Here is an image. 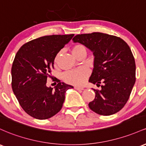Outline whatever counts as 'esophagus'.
<instances>
[{
    "mask_svg": "<svg viewBox=\"0 0 146 146\" xmlns=\"http://www.w3.org/2000/svg\"><path fill=\"white\" fill-rule=\"evenodd\" d=\"M74 88L77 90H84V88L80 87V86H75Z\"/></svg>",
    "mask_w": 146,
    "mask_h": 146,
    "instance_id": "1",
    "label": "esophagus"
}]
</instances>
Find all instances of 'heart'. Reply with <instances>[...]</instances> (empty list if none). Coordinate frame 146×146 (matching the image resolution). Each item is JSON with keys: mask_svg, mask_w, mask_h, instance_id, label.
Wrapping results in <instances>:
<instances>
[{"mask_svg": "<svg viewBox=\"0 0 146 146\" xmlns=\"http://www.w3.org/2000/svg\"><path fill=\"white\" fill-rule=\"evenodd\" d=\"M72 54L75 57H78L81 54H86V48L83 44H76L72 48ZM60 53L55 57V62H57ZM89 76V72L84 68H79L76 69L65 72L62 76V79L65 82L73 85H82L85 82Z\"/></svg>", "mask_w": 146, "mask_h": 146, "instance_id": "b5f03b06", "label": "heart"}]
</instances>
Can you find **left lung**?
Segmentation results:
<instances>
[{
  "label": "left lung",
  "mask_w": 146,
  "mask_h": 146,
  "mask_svg": "<svg viewBox=\"0 0 146 146\" xmlns=\"http://www.w3.org/2000/svg\"><path fill=\"white\" fill-rule=\"evenodd\" d=\"M73 42L90 49L94 55L89 82L101 90L93 89L96 96L89 103L92 111L103 116L119 111L127 103L136 81V64L127 43L118 36L101 33L75 36Z\"/></svg>",
  "instance_id": "1"
}]
</instances>
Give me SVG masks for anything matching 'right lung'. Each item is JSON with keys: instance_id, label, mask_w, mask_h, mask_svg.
Returning a JSON list of instances; mask_svg holds the SVG:
<instances>
[{"instance_id": "right-lung-1", "label": "right lung", "mask_w": 146, "mask_h": 146, "mask_svg": "<svg viewBox=\"0 0 146 146\" xmlns=\"http://www.w3.org/2000/svg\"><path fill=\"white\" fill-rule=\"evenodd\" d=\"M74 35H49L23 44L12 66V88L23 110L36 119H48L62 109L65 93L73 88L57 80L55 89L46 86L57 54Z\"/></svg>"}]
</instances>
